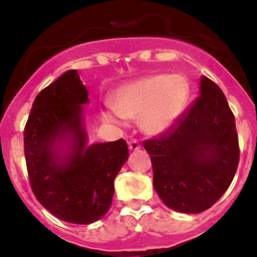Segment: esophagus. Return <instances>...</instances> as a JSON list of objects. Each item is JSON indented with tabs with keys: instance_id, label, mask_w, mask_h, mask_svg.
I'll list each match as a JSON object with an SVG mask.
<instances>
[{
	"instance_id": "obj_1",
	"label": "esophagus",
	"mask_w": 257,
	"mask_h": 257,
	"mask_svg": "<svg viewBox=\"0 0 257 257\" xmlns=\"http://www.w3.org/2000/svg\"><path fill=\"white\" fill-rule=\"evenodd\" d=\"M128 149H130V151H138V149H140L139 142H136V140H131V142L128 143Z\"/></svg>"
}]
</instances>
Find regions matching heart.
<instances>
[{"label": "heart", "instance_id": "heart-1", "mask_svg": "<svg viewBox=\"0 0 257 257\" xmlns=\"http://www.w3.org/2000/svg\"><path fill=\"white\" fill-rule=\"evenodd\" d=\"M190 97L188 79L180 74H154L123 85L114 95L115 112L123 118L140 119L145 134L167 133L187 109ZM104 121L118 123L113 112L103 113Z\"/></svg>", "mask_w": 257, "mask_h": 257}]
</instances>
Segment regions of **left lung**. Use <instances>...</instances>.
Masks as SVG:
<instances>
[{
	"instance_id": "left-lung-1",
	"label": "left lung",
	"mask_w": 257,
	"mask_h": 257,
	"mask_svg": "<svg viewBox=\"0 0 257 257\" xmlns=\"http://www.w3.org/2000/svg\"><path fill=\"white\" fill-rule=\"evenodd\" d=\"M199 87V96L171 130L143 143L157 194L184 213H199L219 201L239 162L234 114L225 95L206 76Z\"/></svg>"
}]
</instances>
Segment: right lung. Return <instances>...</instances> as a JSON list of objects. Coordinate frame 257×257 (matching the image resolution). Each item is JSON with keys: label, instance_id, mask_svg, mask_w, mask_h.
<instances>
[{"label": "right lung", "instance_id": "obj_1", "mask_svg": "<svg viewBox=\"0 0 257 257\" xmlns=\"http://www.w3.org/2000/svg\"><path fill=\"white\" fill-rule=\"evenodd\" d=\"M88 91L76 69L36 96L24 128V154L36 198L58 219L91 224L109 211L114 179L128 158L123 139L87 145Z\"/></svg>", "mask_w": 257, "mask_h": 257}]
</instances>
